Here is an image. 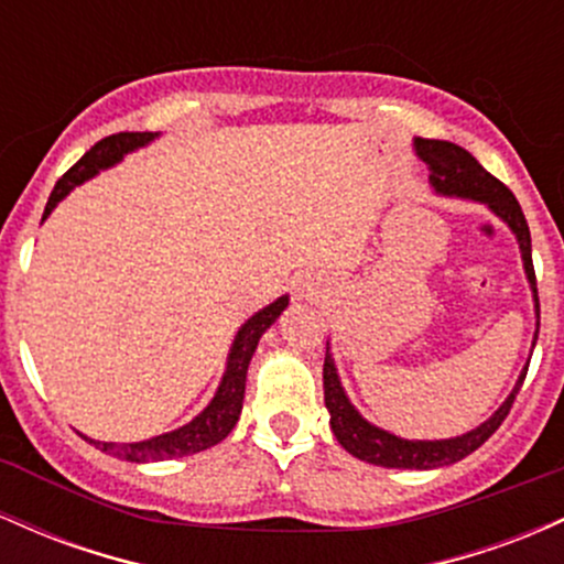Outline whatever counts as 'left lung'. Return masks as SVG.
<instances>
[{
    "mask_svg": "<svg viewBox=\"0 0 564 564\" xmlns=\"http://www.w3.org/2000/svg\"><path fill=\"white\" fill-rule=\"evenodd\" d=\"M419 156L424 159V164L430 166V180L435 185V191L445 193V196H462V198H475L488 204L503 223L514 230L517 241H520L522 260H525V273L533 283L535 291V304H539V289H535V270H533V257H530V228L528 219L522 215L520 204H517L514 193L509 191L501 180H496L480 161L471 156L469 151H464L462 145H453L448 140H416ZM541 313V304H539ZM539 339V334H535ZM530 366V364H528ZM528 368L522 371L520 381L511 390L494 416L488 419L482 426L467 432L462 437L451 440H400L390 435V432L379 430V426L368 424L352 405H349L345 390H341L339 377H336V368L332 360V352L326 347V360H323V400H326L328 413H332V430L336 440L341 443V448L352 453V456L364 458L368 464H377V467H392V469H435L445 467V464H456L462 458H467L469 453H475L480 445L488 440L498 426L503 424V419L509 416L511 405H514L517 392H520L522 381H525Z\"/></svg>",
    "mask_w": 564,
    "mask_h": 564,
    "instance_id": "1",
    "label": "left lung"
}]
</instances>
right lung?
I'll return each instance as SVG.
<instances>
[{"label": "right lung", "mask_w": 564, "mask_h": 564, "mask_svg": "<svg viewBox=\"0 0 564 564\" xmlns=\"http://www.w3.org/2000/svg\"><path fill=\"white\" fill-rule=\"evenodd\" d=\"M151 132H119V134H108L100 142H95L84 156L76 161L70 170L57 180L53 193H50L47 206H44V217L55 209V204L61 200L74 185L84 183L87 177H93L97 170L102 166H111L124 156L127 151L132 148L145 145L151 140ZM42 217V219H44ZM289 300L281 296L273 304L260 310L254 318H249L243 323V328L238 332L236 341H232L230 349V360H228V371H225L223 384L215 394L209 405L193 419L191 424L180 426V430L170 432V435H159L153 440H145V443H129V445H113V443H95L100 451L113 453V456L124 458V462H164V458H180V456H191V453L206 451L212 445H217L219 440H225L230 435V430L236 426L238 416H241L243 408V392H246V371H249V360L254 355L257 341L260 336L273 326V321L283 313Z\"/></svg>", "instance_id": "right-lung-1"}]
</instances>
